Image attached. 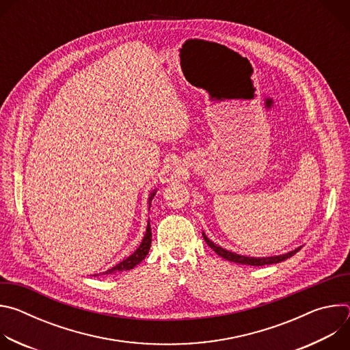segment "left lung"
Wrapping results in <instances>:
<instances>
[{
    "instance_id": "obj_1",
    "label": "left lung",
    "mask_w": 350,
    "mask_h": 350,
    "mask_svg": "<svg viewBox=\"0 0 350 350\" xmlns=\"http://www.w3.org/2000/svg\"><path fill=\"white\" fill-rule=\"evenodd\" d=\"M204 235V239L206 241V243L213 249V251L221 256L223 259L228 260V262H234V263H239V265H249V266H265V265H275V263H280L291 256H293L296 252H299L302 249V246L296 247L295 251H291L288 254H284V255H278V256H270V258H251V256H242V255H238V254H234V252H230L227 251V249L216 245L213 241H211L205 232H202Z\"/></svg>"
}]
</instances>
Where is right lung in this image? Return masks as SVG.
Segmentation results:
<instances>
[{
  "mask_svg": "<svg viewBox=\"0 0 350 350\" xmlns=\"http://www.w3.org/2000/svg\"><path fill=\"white\" fill-rule=\"evenodd\" d=\"M157 193V189H154L151 192V195H149V199H148V204H149V208H151V201L152 198L155 196ZM151 241H152V232H151V226H149V221H148V226H146V232L139 243V246L135 249V252L131 254L127 259H124L123 262L118 263L115 267L107 270L105 273L103 274H115V273H120V271H124V270H131L133 267H135L138 263H141L145 256L148 255L149 252V247H151ZM95 275H99V274H95Z\"/></svg>",
  "mask_w": 350,
  "mask_h": 350,
  "instance_id": "right-lung-1",
  "label": "right lung"
}]
</instances>
